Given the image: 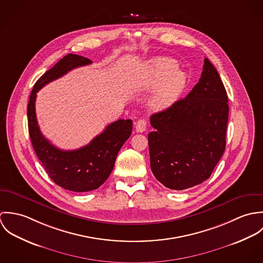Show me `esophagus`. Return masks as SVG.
<instances>
[{
    "mask_svg": "<svg viewBox=\"0 0 263 263\" xmlns=\"http://www.w3.org/2000/svg\"><path fill=\"white\" fill-rule=\"evenodd\" d=\"M147 129V122L145 119H139L136 123L137 133H144Z\"/></svg>",
    "mask_w": 263,
    "mask_h": 263,
    "instance_id": "obj_1",
    "label": "esophagus"
}]
</instances>
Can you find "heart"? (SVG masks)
Instances as JSON below:
<instances>
[{"label":"heart","mask_w":263,"mask_h":263,"mask_svg":"<svg viewBox=\"0 0 263 263\" xmlns=\"http://www.w3.org/2000/svg\"><path fill=\"white\" fill-rule=\"evenodd\" d=\"M177 67L176 61L170 58H158L151 62L150 83L159 84L165 81L153 98L155 107L165 108L171 105L183 90L187 76Z\"/></svg>","instance_id":"heart-1"}]
</instances>
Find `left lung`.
Segmentation results:
<instances>
[{
    "mask_svg": "<svg viewBox=\"0 0 263 263\" xmlns=\"http://www.w3.org/2000/svg\"><path fill=\"white\" fill-rule=\"evenodd\" d=\"M228 115L224 84L204 59L201 77L187 96L151 116L155 130L148 141L156 179L175 190L206 180L225 151Z\"/></svg>",
    "mask_w": 263,
    "mask_h": 263,
    "instance_id": "8db88e82",
    "label": "left lung"
}]
</instances>
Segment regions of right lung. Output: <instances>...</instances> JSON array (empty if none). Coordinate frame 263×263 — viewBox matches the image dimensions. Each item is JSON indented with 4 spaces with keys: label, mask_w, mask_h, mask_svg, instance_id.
Segmentation results:
<instances>
[{
    "label": "right lung",
    "mask_w": 263,
    "mask_h": 263,
    "mask_svg": "<svg viewBox=\"0 0 263 263\" xmlns=\"http://www.w3.org/2000/svg\"><path fill=\"white\" fill-rule=\"evenodd\" d=\"M92 64V61L69 53L45 72L34 84L30 94L27 116L28 129L33 149L50 179L61 187L86 192L100 187L109 177L116 156L130 137L132 119H119L108 124L87 146L78 150L64 151L50 144L41 134L35 113V99L38 90L73 69Z\"/></svg>",
    "instance_id": "1"
}]
</instances>
